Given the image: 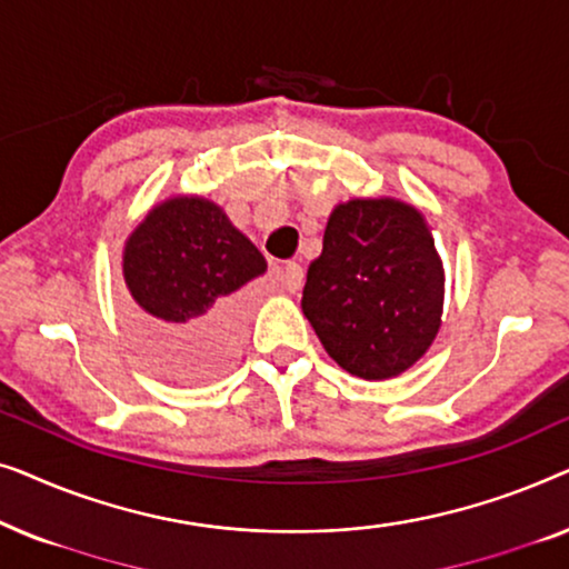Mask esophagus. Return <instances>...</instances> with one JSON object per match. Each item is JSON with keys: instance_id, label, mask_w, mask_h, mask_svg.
<instances>
[{"instance_id": "1", "label": "esophagus", "mask_w": 569, "mask_h": 569, "mask_svg": "<svg viewBox=\"0 0 569 569\" xmlns=\"http://www.w3.org/2000/svg\"><path fill=\"white\" fill-rule=\"evenodd\" d=\"M277 277H279V282H282L287 290L290 292H298L300 287H302V267L300 263H295V261H284L282 267L277 269Z\"/></svg>"}]
</instances>
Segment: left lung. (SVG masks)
<instances>
[{"mask_svg":"<svg viewBox=\"0 0 569 569\" xmlns=\"http://www.w3.org/2000/svg\"><path fill=\"white\" fill-rule=\"evenodd\" d=\"M442 306L446 267L422 209L396 197L333 207L302 313L341 370L362 380L407 372L438 337Z\"/></svg>","mask_w":569,"mask_h":569,"instance_id":"8db88e82","label":"left lung"}]
</instances>
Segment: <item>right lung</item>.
Wrapping results in <instances>:
<instances>
[{"instance_id": "add662e5", "label": "right lung", "mask_w": 569, "mask_h": 569, "mask_svg": "<svg viewBox=\"0 0 569 569\" xmlns=\"http://www.w3.org/2000/svg\"><path fill=\"white\" fill-rule=\"evenodd\" d=\"M121 271L150 360L170 378L204 380L236 355L238 290L267 271V259L212 199L173 193L123 240Z\"/></svg>"}]
</instances>
